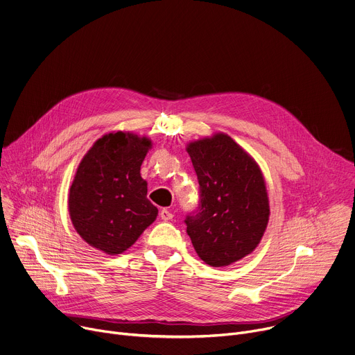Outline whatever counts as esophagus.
Returning a JSON list of instances; mask_svg holds the SVG:
<instances>
[{
	"instance_id": "1",
	"label": "esophagus",
	"mask_w": 355,
	"mask_h": 355,
	"mask_svg": "<svg viewBox=\"0 0 355 355\" xmlns=\"http://www.w3.org/2000/svg\"><path fill=\"white\" fill-rule=\"evenodd\" d=\"M173 216H174V215L171 214V211H170V209H166V208H164V209H162V211H160V218H162L163 220H166V222L171 220V219H173Z\"/></svg>"
}]
</instances>
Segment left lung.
Instances as JSON below:
<instances>
[{"mask_svg": "<svg viewBox=\"0 0 355 355\" xmlns=\"http://www.w3.org/2000/svg\"><path fill=\"white\" fill-rule=\"evenodd\" d=\"M199 182V205L187 233L202 261L230 266L254 250L268 225L270 205L259 164L227 135L187 146Z\"/></svg>", "mask_w": 355, "mask_h": 355, "instance_id": "1", "label": "left lung"}]
</instances>
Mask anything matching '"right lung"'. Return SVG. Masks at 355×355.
<instances>
[{"instance_id": "1", "label": "right lung", "mask_w": 355, "mask_h": 355, "mask_svg": "<svg viewBox=\"0 0 355 355\" xmlns=\"http://www.w3.org/2000/svg\"><path fill=\"white\" fill-rule=\"evenodd\" d=\"M151 141L129 132L98 139L83 157L69 193L74 229L89 245L115 256L157 218L140 166Z\"/></svg>"}]
</instances>
